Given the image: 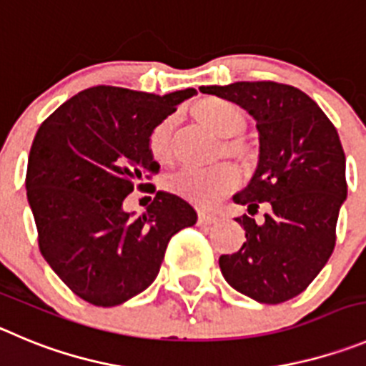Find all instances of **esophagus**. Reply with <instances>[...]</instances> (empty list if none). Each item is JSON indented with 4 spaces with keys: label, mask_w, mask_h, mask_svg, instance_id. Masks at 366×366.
I'll return each mask as SVG.
<instances>
[{
    "label": "esophagus",
    "mask_w": 366,
    "mask_h": 366,
    "mask_svg": "<svg viewBox=\"0 0 366 366\" xmlns=\"http://www.w3.org/2000/svg\"><path fill=\"white\" fill-rule=\"evenodd\" d=\"M217 222H218L217 214L204 213V211H200V213H199V224H202V225H211V224H217Z\"/></svg>",
    "instance_id": "obj_1"
}]
</instances>
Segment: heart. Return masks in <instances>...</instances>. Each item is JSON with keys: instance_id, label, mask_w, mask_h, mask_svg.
Listing matches in <instances>:
<instances>
[{"instance_id": "b5f03b06", "label": "heart", "mask_w": 366, "mask_h": 366, "mask_svg": "<svg viewBox=\"0 0 366 366\" xmlns=\"http://www.w3.org/2000/svg\"><path fill=\"white\" fill-rule=\"evenodd\" d=\"M191 114L202 126L218 137H224L222 152L224 155L237 160H247L249 148L242 141L231 139L245 128V114L240 106L227 99L204 97L191 106ZM173 129L175 119L167 117L153 128L148 139V148L153 159L162 166L173 162ZM167 186L175 194L197 206H214L225 194H229L238 186V173L233 166H222L207 169V172H194L182 169L167 180Z\"/></svg>"}]
</instances>
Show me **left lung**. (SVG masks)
Listing matches in <instances>:
<instances>
[{
	"label": "left lung",
	"instance_id": "obj_1",
	"mask_svg": "<svg viewBox=\"0 0 366 366\" xmlns=\"http://www.w3.org/2000/svg\"><path fill=\"white\" fill-rule=\"evenodd\" d=\"M227 99L256 121L260 155L251 182L233 200L247 207L237 218L240 251L222 254L225 282L260 303L287 302L320 274L336 245L340 207L347 199L340 135L307 94L272 81L200 86ZM264 203L262 222L252 218Z\"/></svg>",
	"mask_w": 366,
	"mask_h": 366
}]
</instances>
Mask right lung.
<instances>
[{"label": "right lung", "instance_id": "add662e5", "mask_svg": "<svg viewBox=\"0 0 366 366\" xmlns=\"http://www.w3.org/2000/svg\"><path fill=\"white\" fill-rule=\"evenodd\" d=\"M194 94L94 86L63 102L37 129L26 197L39 251L84 302L115 307L148 289L169 238L197 224V211L166 191H157L141 217L122 209L133 187L152 186L142 182L160 169L149 133Z\"/></svg>", "mask_w": 366, "mask_h": 366}]
</instances>
